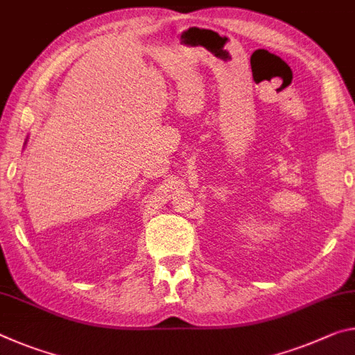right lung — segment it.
I'll list each match as a JSON object with an SVG mask.
<instances>
[{"mask_svg": "<svg viewBox=\"0 0 355 355\" xmlns=\"http://www.w3.org/2000/svg\"><path fill=\"white\" fill-rule=\"evenodd\" d=\"M25 144H26V140H25Z\"/></svg>", "mask_w": 355, "mask_h": 355, "instance_id": "1", "label": "right lung"}]
</instances>
